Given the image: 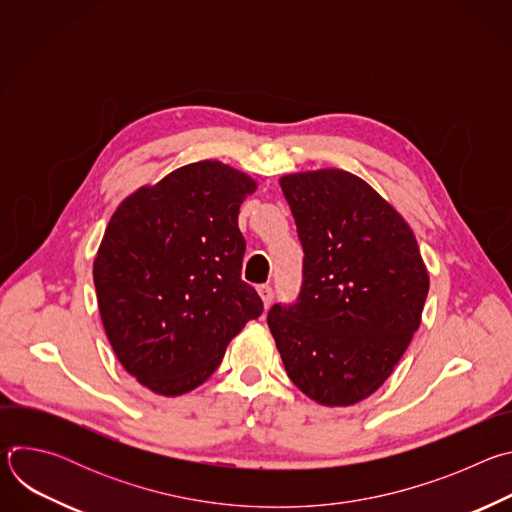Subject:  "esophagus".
<instances>
[{
  "mask_svg": "<svg viewBox=\"0 0 512 512\" xmlns=\"http://www.w3.org/2000/svg\"><path fill=\"white\" fill-rule=\"evenodd\" d=\"M259 296H261V300H263L265 308H269V306H271V302H273V287H271L269 283L259 285Z\"/></svg>",
  "mask_w": 512,
  "mask_h": 512,
  "instance_id": "34e87169",
  "label": "esophagus"
}]
</instances>
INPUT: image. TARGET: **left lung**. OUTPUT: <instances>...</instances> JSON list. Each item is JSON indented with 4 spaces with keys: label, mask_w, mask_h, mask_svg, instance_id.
Segmentation results:
<instances>
[{
    "label": "left lung",
    "mask_w": 512,
    "mask_h": 512,
    "mask_svg": "<svg viewBox=\"0 0 512 512\" xmlns=\"http://www.w3.org/2000/svg\"><path fill=\"white\" fill-rule=\"evenodd\" d=\"M304 249L302 287L269 330L294 385L328 407L373 395L419 328L429 277L413 231L344 170L279 180Z\"/></svg>",
    "instance_id": "obj_1"
}]
</instances>
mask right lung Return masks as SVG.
<instances>
[{
  "label": "right lung",
  "mask_w": 512,
  "mask_h": 512,
  "mask_svg": "<svg viewBox=\"0 0 512 512\" xmlns=\"http://www.w3.org/2000/svg\"><path fill=\"white\" fill-rule=\"evenodd\" d=\"M255 188L206 160L137 190L111 216L93 267L101 320L123 369L158 395L202 385L263 312L241 279L239 208Z\"/></svg>",
  "instance_id": "add662e5"
}]
</instances>
